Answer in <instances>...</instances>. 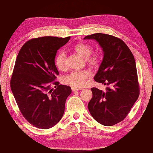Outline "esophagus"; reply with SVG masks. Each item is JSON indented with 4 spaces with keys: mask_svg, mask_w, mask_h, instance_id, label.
Segmentation results:
<instances>
[{
    "mask_svg": "<svg viewBox=\"0 0 153 153\" xmlns=\"http://www.w3.org/2000/svg\"><path fill=\"white\" fill-rule=\"evenodd\" d=\"M71 90H72V91H73V92H75V91H77V90H81L82 89V88H76L71 87Z\"/></svg>",
    "mask_w": 153,
    "mask_h": 153,
    "instance_id": "34e87169",
    "label": "esophagus"
}]
</instances>
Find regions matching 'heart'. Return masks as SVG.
<instances>
[{
    "label": "heart",
    "mask_w": 153,
    "mask_h": 153,
    "mask_svg": "<svg viewBox=\"0 0 153 153\" xmlns=\"http://www.w3.org/2000/svg\"><path fill=\"white\" fill-rule=\"evenodd\" d=\"M74 49L77 54L85 59L86 63L95 66L99 63L100 56L98 54H92V47L88 44L81 42L74 46ZM66 55L63 52H59L55 57V65L60 71L65 69ZM92 76L91 71L88 69L74 71L64 77V83L69 86L81 88L86 84V80Z\"/></svg>",
    "instance_id": "heart-1"
}]
</instances>
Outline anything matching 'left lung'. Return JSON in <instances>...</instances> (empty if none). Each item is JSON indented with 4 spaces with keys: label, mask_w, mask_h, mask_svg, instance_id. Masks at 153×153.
<instances>
[{
    "label": "left lung",
    "mask_w": 153,
    "mask_h": 153,
    "mask_svg": "<svg viewBox=\"0 0 153 153\" xmlns=\"http://www.w3.org/2000/svg\"><path fill=\"white\" fill-rule=\"evenodd\" d=\"M84 39L95 40L102 48L103 59L94 79L108 86L105 92L91 88L90 113L103 126L115 125L126 117L139 97L135 59L126 43L113 36L97 33Z\"/></svg>",
    "instance_id": "8db88e82"
}]
</instances>
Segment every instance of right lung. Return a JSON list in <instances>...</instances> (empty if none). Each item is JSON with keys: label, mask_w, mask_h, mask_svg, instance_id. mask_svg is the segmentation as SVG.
<instances>
[{"label": "right lung", "mask_w": 153, "mask_h": 153, "mask_svg": "<svg viewBox=\"0 0 153 153\" xmlns=\"http://www.w3.org/2000/svg\"><path fill=\"white\" fill-rule=\"evenodd\" d=\"M69 39L70 36L33 38L23 45L17 56L11 88L23 116L38 128H51L61 120L71 93L70 87L55 81L59 75L56 52Z\"/></svg>", "instance_id": "right-lung-1"}]
</instances>
